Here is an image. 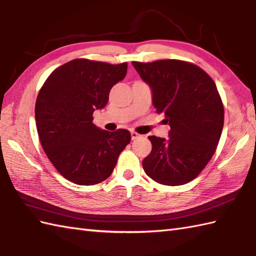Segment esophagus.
<instances>
[{
	"instance_id": "esophagus-1",
	"label": "esophagus",
	"mask_w": 256,
	"mask_h": 256,
	"mask_svg": "<svg viewBox=\"0 0 256 256\" xmlns=\"http://www.w3.org/2000/svg\"><path fill=\"white\" fill-rule=\"evenodd\" d=\"M140 136H142L140 134L134 132V130H132V132H130V138H132L133 140H138V138H140Z\"/></svg>"
}]
</instances>
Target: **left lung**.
<instances>
[{
  "instance_id": "left-lung-1",
  "label": "left lung",
  "mask_w": 256,
  "mask_h": 256,
  "mask_svg": "<svg viewBox=\"0 0 256 256\" xmlns=\"http://www.w3.org/2000/svg\"><path fill=\"white\" fill-rule=\"evenodd\" d=\"M150 86L157 114L169 123V140L150 136L146 174L164 186H182L198 176L215 154L224 126V104L215 82L193 63L180 60L132 62Z\"/></svg>"
}]
</instances>
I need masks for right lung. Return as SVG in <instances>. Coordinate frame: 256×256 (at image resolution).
<instances>
[{"instance_id":"1","label":"right lung","mask_w":256,"mask_h":256,"mask_svg":"<svg viewBox=\"0 0 256 256\" xmlns=\"http://www.w3.org/2000/svg\"><path fill=\"white\" fill-rule=\"evenodd\" d=\"M128 63L75 58L56 68L36 100V126L46 157L60 174L78 186L108 179L130 142L128 130L108 132L92 123L94 110L126 75Z\"/></svg>"}]
</instances>
